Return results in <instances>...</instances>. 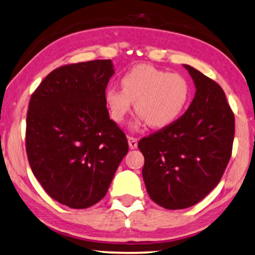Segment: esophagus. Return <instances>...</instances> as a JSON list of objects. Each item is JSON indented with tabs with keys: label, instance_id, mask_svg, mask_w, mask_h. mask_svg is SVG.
Returning <instances> with one entry per match:
<instances>
[{
	"label": "esophagus",
	"instance_id": "34e87169",
	"mask_svg": "<svg viewBox=\"0 0 255 255\" xmlns=\"http://www.w3.org/2000/svg\"><path fill=\"white\" fill-rule=\"evenodd\" d=\"M128 144L130 149H136L137 148V138L131 137V136H128Z\"/></svg>",
	"mask_w": 255,
	"mask_h": 255
}]
</instances>
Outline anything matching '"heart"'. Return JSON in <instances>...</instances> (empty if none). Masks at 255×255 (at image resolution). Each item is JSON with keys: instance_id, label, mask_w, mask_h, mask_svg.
<instances>
[{"instance_id": "1", "label": "heart", "mask_w": 255, "mask_h": 255, "mask_svg": "<svg viewBox=\"0 0 255 255\" xmlns=\"http://www.w3.org/2000/svg\"><path fill=\"white\" fill-rule=\"evenodd\" d=\"M121 85L123 89L110 87L105 91L107 109L118 124L126 120L135 102V126L148 123L152 128L168 127L182 116L191 98V85L184 76L149 64L125 73Z\"/></svg>"}]
</instances>
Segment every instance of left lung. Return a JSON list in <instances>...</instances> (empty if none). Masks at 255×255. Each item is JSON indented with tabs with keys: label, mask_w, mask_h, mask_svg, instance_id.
<instances>
[{
	"label": "left lung",
	"mask_w": 255,
	"mask_h": 255,
	"mask_svg": "<svg viewBox=\"0 0 255 255\" xmlns=\"http://www.w3.org/2000/svg\"><path fill=\"white\" fill-rule=\"evenodd\" d=\"M184 67L196 89L188 110L171 126L138 142L146 192L171 210L194 206L216 187L235 137V116L223 89L195 68Z\"/></svg>",
	"instance_id": "1"
}]
</instances>
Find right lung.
Segmentation results:
<instances>
[{
  "instance_id": "add662e5",
  "label": "right lung",
  "mask_w": 255,
  "mask_h": 255,
  "mask_svg": "<svg viewBox=\"0 0 255 255\" xmlns=\"http://www.w3.org/2000/svg\"><path fill=\"white\" fill-rule=\"evenodd\" d=\"M111 60L60 67L31 96L26 153L34 177L57 202L84 209L106 195L128 152L125 132L110 119L105 90Z\"/></svg>"
}]
</instances>
